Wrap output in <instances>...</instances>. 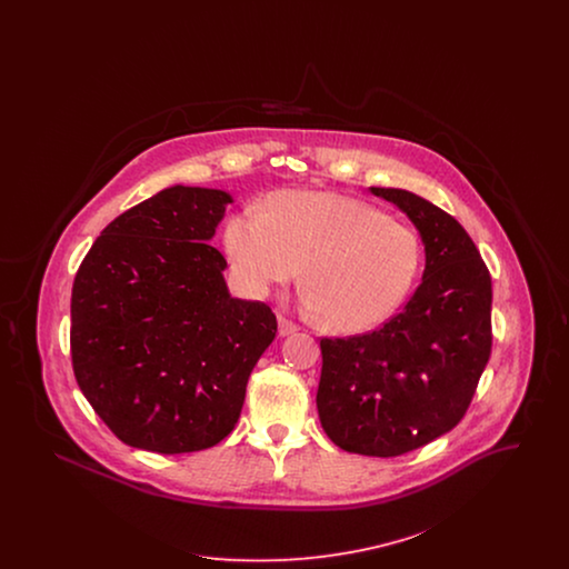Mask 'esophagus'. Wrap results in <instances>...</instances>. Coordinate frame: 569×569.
<instances>
[{"label": "esophagus", "instance_id": "1", "mask_svg": "<svg viewBox=\"0 0 569 569\" xmlns=\"http://www.w3.org/2000/svg\"><path fill=\"white\" fill-rule=\"evenodd\" d=\"M298 326L288 320V318H279V337H288L292 332H297Z\"/></svg>", "mask_w": 569, "mask_h": 569}]
</instances>
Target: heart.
I'll return each instance as SVG.
<instances>
[{
    "instance_id": "obj_1",
    "label": "heart",
    "mask_w": 569,
    "mask_h": 569,
    "mask_svg": "<svg viewBox=\"0 0 569 569\" xmlns=\"http://www.w3.org/2000/svg\"><path fill=\"white\" fill-rule=\"evenodd\" d=\"M264 208L228 217L223 230L249 297L292 283L302 264V305L335 332L369 330L401 305L422 258L409 226L335 191H274Z\"/></svg>"
}]
</instances>
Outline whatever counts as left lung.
Returning a JSON list of instances; mask_svg holds the SVG:
<instances>
[{"label": "left lung", "instance_id": "obj_1", "mask_svg": "<svg viewBox=\"0 0 569 569\" xmlns=\"http://www.w3.org/2000/svg\"><path fill=\"white\" fill-rule=\"evenodd\" d=\"M397 204L425 244V272L403 311L369 335L322 339L318 413L346 452L399 457L452 431L490 356L492 288L478 247L452 216L406 190Z\"/></svg>", "mask_w": 569, "mask_h": 569}]
</instances>
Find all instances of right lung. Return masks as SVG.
I'll return each instance as SVG.
<instances>
[{
	"label": "right lung",
	"instance_id": "obj_1",
	"mask_svg": "<svg viewBox=\"0 0 569 569\" xmlns=\"http://www.w3.org/2000/svg\"><path fill=\"white\" fill-rule=\"evenodd\" d=\"M234 202L172 186L112 219L72 288V367L84 399L123 443L183 455L219 443L277 332L264 302L230 297L211 247Z\"/></svg>",
	"mask_w": 569,
	"mask_h": 569
}]
</instances>
